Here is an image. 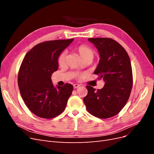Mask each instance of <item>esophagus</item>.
Returning a JSON list of instances; mask_svg holds the SVG:
<instances>
[{
  "mask_svg": "<svg viewBox=\"0 0 154 154\" xmlns=\"http://www.w3.org/2000/svg\"><path fill=\"white\" fill-rule=\"evenodd\" d=\"M73 87H74V88H78L79 87H80V85H78V84H74V85H73Z\"/></svg>",
  "mask_w": 154,
  "mask_h": 154,
  "instance_id": "1",
  "label": "esophagus"
}]
</instances>
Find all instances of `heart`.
Here are the masks:
<instances>
[{
	"instance_id": "obj_1",
	"label": "heart",
	"mask_w": 154,
	"mask_h": 154,
	"mask_svg": "<svg viewBox=\"0 0 154 154\" xmlns=\"http://www.w3.org/2000/svg\"><path fill=\"white\" fill-rule=\"evenodd\" d=\"M75 51L80 54L82 60L85 59H91L94 58V53L93 50L85 44H82L75 48ZM67 57V53L66 51H63L58 56L57 59V62L60 66H63L66 63V60Z\"/></svg>"
}]
</instances>
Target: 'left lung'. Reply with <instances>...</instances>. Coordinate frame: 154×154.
<instances>
[{
  "label": "left lung",
  "instance_id": "1",
  "mask_svg": "<svg viewBox=\"0 0 154 154\" xmlns=\"http://www.w3.org/2000/svg\"><path fill=\"white\" fill-rule=\"evenodd\" d=\"M98 49L100 60L94 74L103 80L104 87L97 89L87 86L83 102L92 116L106 119L118 114L127 103L133 85L132 66L126 50L110 38H90Z\"/></svg>",
  "mask_w": 154,
  "mask_h": 154
}]
</instances>
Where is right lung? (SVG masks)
I'll use <instances>...</instances> for the list:
<instances>
[{
  "instance_id": "obj_1",
  "label": "right lung",
  "mask_w": 154,
  "mask_h": 154,
  "mask_svg": "<svg viewBox=\"0 0 154 154\" xmlns=\"http://www.w3.org/2000/svg\"><path fill=\"white\" fill-rule=\"evenodd\" d=\"M73 40L37 44L27 53L21 63L18 74L20 95L27 108L40 118L51 119L62 113L72 94L71 84L55 88L51 76L58 69L59 54Z\"/></svg>"
}]
</instances>
